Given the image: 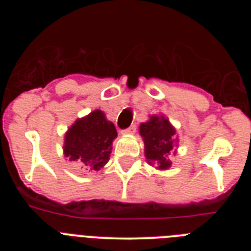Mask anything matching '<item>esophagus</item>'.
<instances>
[{"label": "esophagus", "instance_id": "esophagus-1", "mask_svg": "<svg viewBox=\"0 0 251 251\" xmlns=\"http://www.w3.org/2000/svg\"><path fill=\"white\" fill-rule=\"evenodd\" d=\"M136 130H137L136 124H132L129 128L122 130V134H133V133H136Z\"/></svg>", "mask_w": 251, "mask_h": 251}]
</instances>
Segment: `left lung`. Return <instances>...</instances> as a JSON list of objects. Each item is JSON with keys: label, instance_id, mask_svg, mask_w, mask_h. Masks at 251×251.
I'll use <instances>...</instances> for the list:
<instances>
[{"label": "left lung", "instance_id": "8db88e82", "mask_svg": "<svg viewBox=\"0 0 251 251\" xmlns=\"http://www.w3.org/2000/svg\"><path fill=\"white\" fill-rule=\"evenodd\" d=\"M139 134L145 142V154L150 165L167 170L172 162L170 156L177 147L176 129L163 115H151L150 121L141 123Z\"/></svg>", "mask_w": 251, "mask_h": 251}]
</instances>
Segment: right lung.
I'll use <instances>...</instances> for the list:
<instances>
[{"instance_id":"1","label":"right lung","mask_w":251,"mask_h":251,"mask_svg":"<svg viewBox=\"0 0 251 251\" xmlns=\"http://www.w3.org/2000/svg\"><path fill=\"white\" fill-rule=\"evenodd\" d=\"M115 137L114 124L97 109L69 128L64 139V156L69 161L81 163L86 170L99 171L109 161Z\"/></svg>"}]
</instances>
